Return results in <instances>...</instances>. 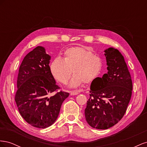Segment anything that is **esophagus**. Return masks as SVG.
<instances>
[{
	"instance_id": "1",
	"label": "esophagus",
	"mask_w": 147,
	"mask_h": 147,
	"mask_svg": "<svg viewBox=\"0 0 147 147\" xmlns=\"http://www.w3.org/2000/svg\"><path fill=\"white\" fill-rule=\"evenodd\" d=\"M70 94L71 96H75L78 94V92L77 91H70Z\"/></svg>"
}]
</instances>
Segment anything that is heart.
Wrapping results in <instances>:
<instances>
[{"label":"heart","instance_id":"obj_1","mask_svg":"<svg viewBox=\"0 0 147 147\" xmlns=\"http://www.w3.org/2000/svg\"><path fill=\"white\" fill-rule=\"evenodd\" d=\"M102 61L97 56L82 47L69 48L64 52L63 59L57 57L50 65L53 76L62 83H66L71 75L74 77L69 86L77 88L84 82L89 83L98 76L102 69Z\"/></svg>","mask_w":147,"mask_h":147}]
</instances>
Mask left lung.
Segmentation results:
<instances>
[{
    "label": "left lung",
    "instance_id": "left-lung-1",
    "mask_svg": "<svg viewBox=\"0 0 147 147\" xmlns=\"http://www.w3.org/2000/svg\"><path fill=\"white\" fill-rule=\"evenodd\" d=\"M104 52L108 72L92 82L90 97L84 110L87 123L97 129H107L121 120L132 90L131 75L121 53L112 47Z\"/></svg>",
    "mask_w": 147,
    "mask_h": 147
}]
</instances>
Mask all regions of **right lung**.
I'll return each mask as SVG.
<instances>
[{
    "label": "right lung",
    "mask_w": 147,
    "mask_h": 147,
    "mask_svg": "<svg viewBox=\"0 0 147 147\" xmlns=\"http://www.w3.org/2000/svg\"><path fill=\"white\" fill-rule=\"evenodd\" d=\"M51 56L38 46L26 55L20 67L15 102L25 121L35 127L51 126L69 93L56 91L59 87L51 74Z\"/></svg>",
    "instance_id": "1"
}]
</instances>
